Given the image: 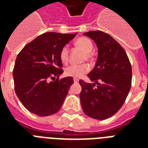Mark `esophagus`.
I'll use <instances>...</instances> for the list:
<instances>
[{
    "instance_id": "esophagus-1",
    "label": "esophagus",
    "mask_w": 148,
    "mask_h": 148,
    "mask_svg": "<svg viewBox=\"0 0 148 148\" xmlns=\"http://www.w3.org/2000/svg\"><path fill=\"white\" fill-rule=\"evenodd\" d=\"M74 83H75V84L78 83V82H79V80H78V79L74 78Z\"/></svg>"
}]
</instances>
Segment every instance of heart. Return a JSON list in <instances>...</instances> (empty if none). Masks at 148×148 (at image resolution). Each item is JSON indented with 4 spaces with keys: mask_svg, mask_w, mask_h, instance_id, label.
<instances>
[{
    "mask_svg": "<svg viewBox=\"0 0 148 148\" xmlns=\"http://www.w3.org/2000/svg\"><path fill=\"white\" fill-rule=\"evenodd\" d=\"M75 45L80 48L81 51L84 52V60L92 61L93 55L91 51H93V43L92 41L88 38L81 37L79 38L75 41ZM60 59L63 64H67L68 62L69 58V50L67 46H64L61 48L60 51ZM89 66L86 64H83L81 65H71L67 67L64 71V74L66 76L71 77L74 78H80L84 76L86 73L89 71Z\"/></svg>",
    "mask_w": 148,
    "mask_h": 148,
    "instance_id": "b5f03b06",
    "label": "heart"
}]
</instances>
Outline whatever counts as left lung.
Listing matches in <instances>:
<instances>
[{"instance_id": "1", "label": "left lung", "mask_w": 148, "mask_h": 148, "mask_svg": "<svg viewBox=\"0 0 148 148\" xmlns=\"http://www.w3.org/2000/svg\"><path fill=\"white\" fill-rule=\"evenodd\" d=\"M97 45V59L88 74L94 84L79 81L83 111L94 119L110 117L124 104L131 87L132 69L126 51L108 34L88 31L84 34Z\"/></svg>"}]
</instances>
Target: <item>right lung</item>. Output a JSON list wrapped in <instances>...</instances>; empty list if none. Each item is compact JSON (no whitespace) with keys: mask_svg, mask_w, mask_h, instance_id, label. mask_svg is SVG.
<instances>
[{"mask_svg":"<svg viewBox=\"0 0 148 148\" xmlns=\"http://www.w3.org/2000/svg\"><path fill=\"white\" fill-rule=\"evenodd\" d=\"M76 34L45 33L18 53L13 71L15 92L31 113L45 117L61 108L74 80L71 77L59 80L64 72L59 55L61 48ZM51 79L56 81L50 82Z\"/></svg>","mask_w":148,"mask_h":148,"instance_id":"right-lung-1","label":"right lung"}]
</instances>
